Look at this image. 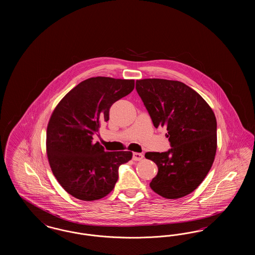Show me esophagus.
<instances>
[{
	"label": "esophagus",
	"mask_w": 255,
	"mask_h": 255,
	"mask_svg": "<svg viewBox=\"0 0 255 255\" xmlns=\"http://www.w3.org/2000/svg\"><path fill=\"white\" fill-rule=\"evenodd\" d=\"M143 155L141 153H133V160H142L143 159Z\"/></svg>",
	"instance_id": "34e87169"
}]
</instances>
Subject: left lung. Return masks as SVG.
I'll use <instances>...</instances> for the list:
<instances>
[{"mask_svg": "<svg viewBox=\"0 0 255 255\" xmlns=\"http://www.w3.org/2000/svg\"><path fill=\"white\" fill-rule=\"evenodd\" d=\"M135 89L156 128L165 127L171 149L148 152L158 171L150 182L157 194L179 199L190 194L211 168L217 150L214 112L196 91L175 80H136Z\"/></svg>", "mask_w": 255, "mask_h": 255, "instance_id": "1", "label": "left lung"}]
</instances>
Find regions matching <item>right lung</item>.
<instances>
[{"label":"right lung","mask_w":255,"mask_h":255,"mask_svg":"<svg viewBox=\"0 0 255 255\" xmlns=\"http://www.w3.org/2000/svg\"><path fill=\"white\" fill-rule=\"evenodd\" d=\"M133 79L97 76L75 86L53 110L47 128L49 166L61 186L74 198L92 202L104 198L119 179V167L132 152H106L93 141L111 106L129 95Z\"/></svg>","instance_id":"add662e5"}]
</instances>
